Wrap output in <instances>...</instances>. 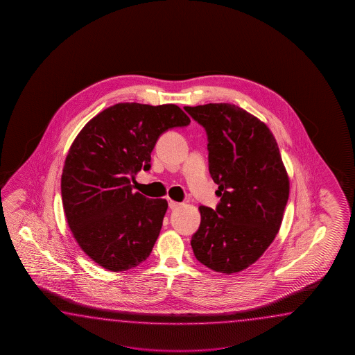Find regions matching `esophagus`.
<instances>
[{
  "instance_id": "34e87169",
  "label": "esophagus",
  "mask_w": 355,
  "mask_h": 355,
  "mask_svg": "<svg viewBox=\"0 0 355 355\" xmlns=\"http://www.w3.org/2000/svg\"><path fill=\"white\" fill-rule=\"evenodd\" d=\"M181 203H178V202H174V200H168V207H170V209H178Z\"/></svg>"
}]
</instances>
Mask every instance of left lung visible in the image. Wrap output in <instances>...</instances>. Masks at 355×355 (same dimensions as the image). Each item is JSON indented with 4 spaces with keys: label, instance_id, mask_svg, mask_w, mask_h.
I'll return each instance as SVG.
<instances>
[{
    "label": "left lung",
    "instance_id": "1",
    "mask_svg": "<svg viewBox=\"0 0 355 355\" xmlns=\"http://www.w3.org/2000/svg\"><path fill=\"white\" fill-rule=\"evenodd\" d=\"M208 137L209 174L218 185L216 209L200 205L191 237L196 260L234 274L254 264L279 231L289 179L270 129L234 104L185 106Z\"/></svg>",
    "mask_w": 355,
    "mask_h": 355
}]
</instances>
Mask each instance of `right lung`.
Masks as SVG:
<instances>
[{
    "mask_svg": "<svg viewBox=\"0 0 355 355\" xmlns=\"http://www.w3.org/2000/svg\"><path fill=\"white\" fill-rule=\"evenodd\" d=\"M189 123L174 104L119 103L76 137L60 179L62 203L76 241L96 264L124 272L150 257L167 202L133 193L129 178L150 170L152 150L164 132Z\"/></svg>",
    "mask_w": 355,
    "mask_h": 355,
    "instance_id": "obj_1",
    "label": "right lung"
}]
</instances>
